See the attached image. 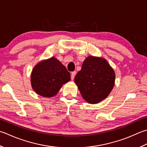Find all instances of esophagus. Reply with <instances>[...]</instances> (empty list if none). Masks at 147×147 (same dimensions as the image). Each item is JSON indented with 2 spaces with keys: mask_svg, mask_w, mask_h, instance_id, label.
<instances>
[{
  "mask_svg": "<svg viewBox=\"0 0 147 147\" xmlns=\"http://www.w3.org/2000/svg\"><path fill=\"white\" fill-rule=\"evenodd\" d=\"M75 74H76V72L75 71H73L72 72L71 74V80H73L74 79V76H75Z\"/></svg>",
  "mask_w": 147,
  "mask_h": 147,
  "instance_id": "1",
  "label": "esophagus"
}]
</instances>
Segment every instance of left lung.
<instances>
[{"instance_id":"1","label":"left lung","mask_w":147,"mask_h":147,"mask_svg":"<svg viewBox=\"0 0 147 147\" xmlns=\"http://www.w3.org/2000/svg\"><path fill=\"white\" fill-rule=\"evenodd\" d=\"M115 73L105 59L92 55L83 61L74 82L83 98L90 104L106 99L113 88Z\"/></svg>"}]
</instances>
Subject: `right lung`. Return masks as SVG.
Masks as SVG:
<instances>
[{
	"label": "right lung",
	"mask_w": 147,
	"mask_h": 147,
	"mask_svg": "<svg viewBox=\"0 0 147 147\" xmlns=\"http://www.w3.org/2000/svg\"><path fill=\"white\" fill-rule=\"evenodd\" d=\"M70 80L69 72L55 57L37 63L30 75L33 90L41 96L48 98L56 96L62 85Z\"/></svg>",
	"instance_id": "right-lung-1"
}]
</instances>
